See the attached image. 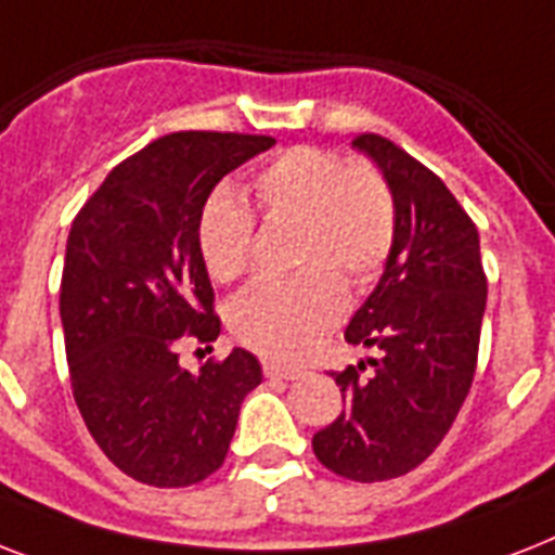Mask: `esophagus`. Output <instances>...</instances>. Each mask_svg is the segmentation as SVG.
Masks as SVG:
<instances>
[{
  "instance_id": "1",
  "label": "esophagus",
  "mask_w": 555,
  "mask_h": 555,
  "mask_svg": "<svg viewBox=\"0 0 555 555\" xmlns=\"http://www.w3.org/2000/svg\"><path fill=\"white\" fill-rule=\"evenodd\" d=\"M261 371H264V377L270 379H299L305 377L302 369H294V365H282V363H264L261 365Z\"/></svg>"
}]
</instances>
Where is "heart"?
<instances>
[{
  "mask_svg": "<svg viewBox=\"0 0 555 555\" xmlns=\"http://www.w3.org/2000/svg\"><path fill=\"white\" fill-rule=\"evenodd\" d=\"M253 192L268 221H296L294 279L259 282L227 311L230 331L244 346L273 360H299L320 346L346 313L348 282L369 285L383 273L397 242V201L374 167H348L320 146H294L253 176ZM198 250L218 282L247 270L253 216L233 190H216L198 218Z\"/></svg>",
  "mask_w": 555,
  "mask_h": 555,
  "instance_id": "heart-1",
  "label": "heart"
}]
</instances>
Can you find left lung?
<instances>
[{"instance_id":"obj_1","label":"left lung","mask_w":555,"mask_h":555,"mask_svg":"<svg viewBox=\"0 0 555 555\" xmlns=\"http://www.w3.org/2000/svg\"><path fill=\"white\" fill-rule=\"evenodd\" d=\"M354 146L397 201V242L383 276L351 317L346 339L377 357L337 371L343 414L313 435V455L360 483L412 473L438 449L478 363L487 276L478 227L431 169L379 138Z\"/></svg>"}]
</instances>
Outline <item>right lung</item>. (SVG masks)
Returning <instances> with one entry per match:
<instances>
[{"mask_svg":"<svg viewBox=\"0 0 555 555\" xmlns=\"http://www.w3.org/2000/svg\"><path fill=\"white\" fill-rule=\"evenodd\" d=\"M268 134L172 132L117 164L65 244L60 320L72 391L91 438L129 478L190 487L224 464L259 360L233 348L198 374L181 343H216L198 218L227 172L270 150Z\"/></svg>","mask_w":555,"mask_h":555,"instance_id":"1","label":"right lung"}]
</instances>
